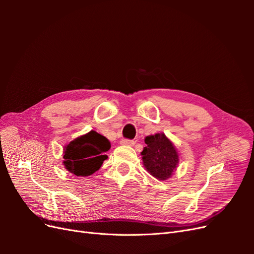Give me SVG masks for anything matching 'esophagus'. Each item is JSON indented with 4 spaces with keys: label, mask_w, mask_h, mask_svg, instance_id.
<instances>
[{
    "label": "esophagus",
    "mask_w": 254,
    "mask_h": 254,
    "mask_svg": "<svg viewBox=\"0 0 254 254\" xmlns=\"http://www.w3.org/2000/svg\"><path fill=\"white\" fill-rule=\"evenodd\" d=\"M122 145H125V146H133L135 144V142L133 140H127V139H123L120 142Z\"/></svg>",
    "instance_id": "esophagus-1"
}]
</instances>
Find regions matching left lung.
Here are the masks:
<instances>
[{
  "label": "left lung",
  "instance_id": "1",
  "mask_svg": "<svg viewBox=\"0 0 254 254\" xmlns=\"http://www.w3.org/2000/svg\"><path fill=\"white\" fill-rule=\"evenodd\" d=\"M145 143L141 155L146 170L159 180L171 178L179 163V155L174 144L164 133L146 136Z\"/></svg>",
  "mask_w": 254,
  "mask_h": 254
}]
</instances>
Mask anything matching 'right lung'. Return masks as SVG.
<instances>
[{"label":"right lung","mask_w":254,"mask_h":254,"mask_svg":"<svg viewBox=\"0 0 254 254\" xmlns=\"http://www.w3.org/2000/svg\"><path fill=\"white\" fill-rule=\"evenodd\" d=\"M110 147L111 144L107 137L91 130L65 146L64 165L77 177L90 176L101 168L104 161L108 158L105 152Z\"/></svg>","instance_id":"obj_1"}]
</instances>
